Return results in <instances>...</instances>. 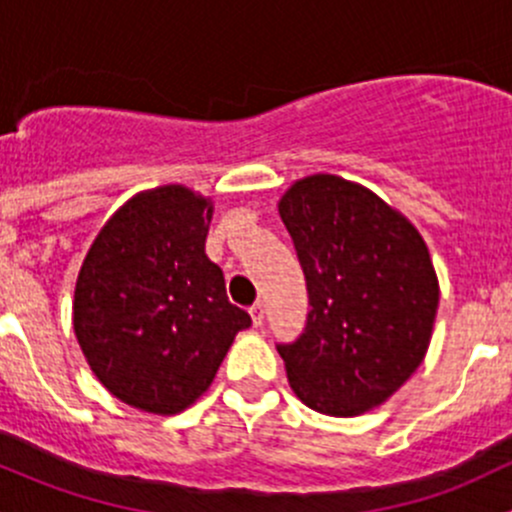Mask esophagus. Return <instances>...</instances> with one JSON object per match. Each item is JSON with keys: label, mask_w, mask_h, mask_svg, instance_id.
Segmentation results:
<instances>
[{"label": "esophagus", "mask_w": 512, "mask_h": 512, "mask_svg": "<svg viewBox=\"0 0 512 512\" xmlns=\"http://www.w3.org/2000/svg\"><path fill=\"white\" fill-rule=\"evenodd\" d=\"M250 319H252V324H255V327H260V324L265 322V307H262L260 302L252 304V307H250Z\"/></svg>", "instance_id": "obj_1"}]
</instances>
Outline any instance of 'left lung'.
Returning <instances> with one entry per match:
<instances>
[{
  "label": "left lung",
  "instance_id": "obj_1",
  "mask_svg": "<svg viewBox=\"0 0 512 512\" xmlns=\"http://www.w3.org/2000/svg\"><path fill=\"white\" fill-rule=\"evenodd\" d=\"M309 292L297 342L280 344L297 399L359 416L396 394L431 344L438 277L421 232L364 185L314 173L282 195Z\"/></svg>",
  "mask_w": 512,
  "mask_h": 512
}]
</instances>
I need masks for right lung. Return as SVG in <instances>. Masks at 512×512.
I'll return each mask as SVG.
<instances>
[{
  "instance_id": "obj_1",
  "label": "right lung",
  "mask_w": 512,
  "mask_h": 512,
  "mask_svg": "<svg viewBox=\"0 0 512 512\" xmlns=\"http://www.w3.org/2000/svg\"><path fill=\"white\" fill-rule=\"evenodd\" d=\"M213 200L185 185L141 190L91 242L74 289V332L123 404L173 416L213 384L250 314L227 302L205 255Z\"/></svg>"
}]
</instances>
